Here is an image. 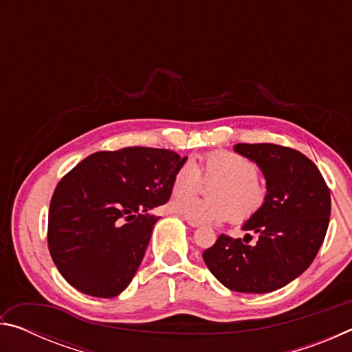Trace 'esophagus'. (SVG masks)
<instances>
[{
	"instance_id": "1",
	"label": "esophagus",
	"mask_w": 352,
	"mask_h": 352,
	"mask_svg": "<svg viewBox=\"0 0 352 352\" xmlns=\"http://www.w3.org/2000/svg\"><path fill=\"white\" fill-rule=\"evenodd\" d=\"M183 219L186 220L188 225L192 226V228H197V226H200V222H195V220H192V219H189V217H183Z\"/></svg>"
}]
</instances>
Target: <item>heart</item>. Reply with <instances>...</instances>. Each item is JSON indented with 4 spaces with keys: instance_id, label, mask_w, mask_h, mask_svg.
<instances>
[{
    "instance_id": "obj_1",
    "label": "heart",
    "mask_w": 352,
    "mask_h": 352,
    "mask_svg": "<svg viewBox=\"0 0 352 352\" xmlns=\"http://www.w3.org/2000/svg\"><path fill=\"white\" fill-rule=\"evenodd\" d=\"M201 169L208 180L219 178L211 188L214 199L204 200L182 190H197L201 174L192 162H184L172 180L170 210L200 223L223 222L233 217L236 222L252 219L265 204L267 190L258 180V164L234 152H212L201 160Z\"/></svg>"
}]
</instances>
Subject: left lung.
Here are the masks:
<instances>
[{
	"label": "left lung",
	"instance_id": "8db88e82",
	"mask_svg": "<svg viewBox=\"0 0 352 352\" xmlns=\"http://www.w3.org/2000/svg\"><path fill=\"white\" fill-rule=\"evenodd\" d=\"M234 152L253 160L265 178V204L242 226L258 242L220 234L204 261L230 290L269 294L300 276L317 256L329 225V188L295 148L262 142L236 144Z\"/></svg>",
	"mask_w": 352,
	"mask_h": 352
}]
</instances>
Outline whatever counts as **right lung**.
<instances>
[{
	"label": "right lung",
	"instance_id": "right-lung-1",
	"mask_svg": "<svg viewBox=\"0 0 352 352\" xmlns=\"http://www.w3.org/2000/svg\"><path fill=\"white\" fill-rule=\"evenodd\" d=\"M188 157L152 147L96 152L69 170L52 194L47 247L60 275L82 294L113 298L127 289L153 225Z\"/></svg>",
	"mask_w": 352,
	"mask_h": 352
}]
</instances>
